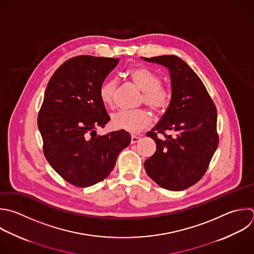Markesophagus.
<instances>
[{"instance_id":"1","label":"esophagus","mask_w":254,"mask_h":254,"mask_svg":"<svg viewBox=\"0 0 254 254\" xmlns=\"http://www.w3.org/2000/svg\"><path fill=\"white\" fill-rule=\"evenodd\" d=\"M140 140H141V137H139V136H136V135L131 136V144H136Z\"/></svg>"}]
</instances>
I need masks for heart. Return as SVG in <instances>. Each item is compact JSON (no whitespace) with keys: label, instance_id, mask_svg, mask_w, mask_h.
Wrapping results in <instances>:
<instances>
[{"label":"heart","instance_id":"heart-1","mask_svg":"<svg viewBox=\"0 0 254 254\" xmlns=\"http://www.w3.org/2000/svg\"><path fill=\"white\" fill-rule=\"evenodd\" d=\"M128 78L141 90L143 94L140 102L146 104L157 114H164L170 108L173 101V92L171 88L161 85L162 78L154 70L139 66L130 69L127 72ZM117 90V81L115 79H106L99 86V97L102 103L112 107ZM152 115L145 109L135 111H121L113 115L111 126L116 130L137 133L150 126Z\"/></svg>","mask_w":254,"mask_h":254}]
</instances>
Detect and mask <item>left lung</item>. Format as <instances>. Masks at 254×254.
<instances>
[{"instance_id": "left-lung-1", "label": "left lung", "mask_w": 254, "mask_h": 254, "mask_svg": "<svg viewBox=\"0 0 254 254\" xmlns=\"http://www.w3.org/2000/svg\"><path fill=\"white\" fill-rule=\"evenodd\" d=\"M143 60L170 70L173 92L170 108L147 133L157 151L145 161V170L163 189L183 190L202 178L217 148L216 107L200 78L180 58ZM158 133L163 138L160 139Z\"/></svg>"}]
</instances>
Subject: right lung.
Masks as SVG:
<instances>
[{
	"instance_id": "add662e5",
	"label": "right lung",
	"mask_w": 254,
	"mask_h": 254,
	"mask_svg": "<svg viewBox=\"0 0 254 254\" xmlns=\"http://www.w3.org/2000/svg\"><path fill=\"white\" fill-rule=\"evenodd\" d=\"M118 59L78 56L64 63L50 79L38 126L44 155L67 183L86 188L103 181L119 153L131 142L126 131L96 134L110 117L99 97V86Z\"/></svg>"
}]
</instances>
